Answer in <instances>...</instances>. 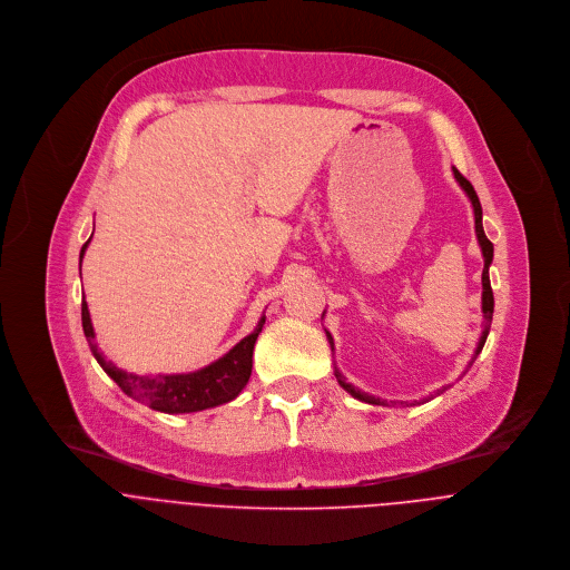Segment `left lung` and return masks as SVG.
<instances>
[{"mask_svg":"<svg viewBox=\"0 0 570 570\" xmlns=\"http://www.w3.org/2000/svg\"><path fill=\"white\" fill-rule=\"evenodd\" d=\"M452 174H454V178H456V183H459V187L465 191V196L470 198V203H472V212H474V232H476V240H479V247H481V254H483V274H481V285H483V292H481V312H483V318H485V327H483V332H481V338H479V345H476V350H474V356L483 350V343H485V338H488V332H490V321H492V312H494V298H492V287H490V276H488V267H490V263H492V243L485 238V234H483V225H481V203H479V198H476V191H474V187L456 171V167H452ZM325 334H327V341H330V347H332V352H334V338H332V334L325 330ZM334 376H336V381H338V385L345 390V392H350L354 399H358V401H365V403H372V405H385L387 401H383V399H376V396H372V394H367V392H361L358 387H354L352 383H347L345 381V376L338 372V367H334ZM445 390V387H443ZM443 390H436V394H441ZM432 399V394L428 396V401ZM416 403V401H414ZM412 403V405H414Z\"/></svg>","mask_w":570,"mask_h":570,"instance_id":"8db88e82","label":"left lung"}]
</instances>
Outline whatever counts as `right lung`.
Instances as JSON below:
<instances>
[{"label": "right lung", "mask_w": 570, "mask_h": 570, "mask_svg": "<svg viewBox=\"0 0 570 570\" xmlns=\"http://www.w3.org/2000/svg\"><path fill=\"white\" fill-rule=\"evenodd\" d=\"M89 243H91V238L82 245L80 267H82V256H85ZM263 325H265V316H261L256 330L249 336H245L225 356H220L218 361H214L212 365H207L203 370H196L189 374L138 376V374H129V372L116 367L111 361H105V356L98 352V345L94 343L96 332H94V323L89 316V305H87V301H82L85 336L91 345L94 356L102 365V370L120 385V390L127 396L145 403L158 412H167V414L200 412V410L216 407V405H223V403L236 399L252 376V354H254V345H256V338H258Z\"/></svg>", "instance_id": "right-lung-1"}]
</instances>
